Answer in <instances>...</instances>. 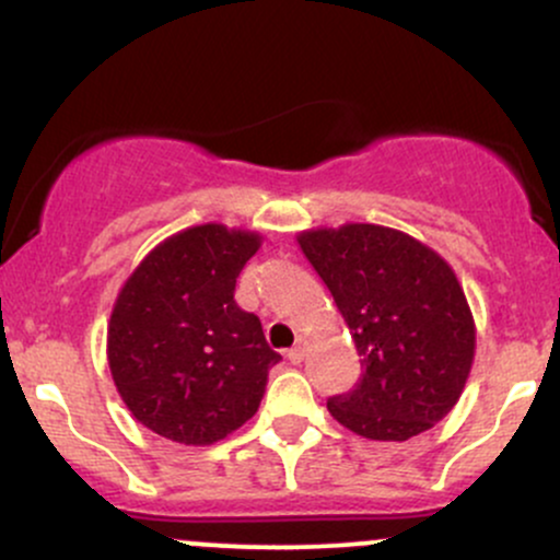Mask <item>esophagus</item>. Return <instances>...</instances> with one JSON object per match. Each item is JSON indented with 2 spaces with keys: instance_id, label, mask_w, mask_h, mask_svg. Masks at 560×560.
Returning a JSON list of instances; mask_svg holds the SVG:
<instances>
[{
  "instance_id": "34e87169",
  "label": "esophagus",
  "mask_w": 560,
  "mask_h": 560,
  "mask_svg": "<svg viewBox=\"0 0 560 560\" xmlns=\"http://www.w3.org/2000/svg\"><path fill=\"white\" fill-rule=\"evenodd\" d=\"M305 339H300V342L298 345H294L292 347V350H289L287 352V358H289V363H294V365H300L302 361H305Z\"/></svg>"
}]
</instances>
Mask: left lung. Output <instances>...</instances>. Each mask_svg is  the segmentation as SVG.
<instances>
[{
	"mask_svg": "<svg viewBox=\"0 0 560 560\" xmlns=\"http://www.w3.org/2000/svg\"><path fill=\"white\" fill-rule=\"evenodd\" d=\"M352 334L363 374L326 408L365 440L405 442L458 402L474 363L471 307L434 249L402 231L345 223L298 236Z\"/></svg>",
	"mask_w": 560,
	"mask_h": 560,
	"instance_id": "8db88e82",
	"label": "left lung"
}]
</instances>
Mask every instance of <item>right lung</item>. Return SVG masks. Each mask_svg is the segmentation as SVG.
<instances>
[{
    "mask_svg": "<svg viewBox=\"0 0 560 560\" xmlns=\"http://www.w3.org/2000/svg\"><path fill=\"white\" fill-rule=\"evenodd\" d=\"M260 247L255 231L191 226L160 242L128 276L107 326L118 395L147 429L213 445L258 410L281 361L260 318L234 300L236 276Z\"/></svg>",
    "mask_w": 560,
    "mask_h": 560,
    "instance_id": "obj_1",
    "label": "right lung"
}]
</instances>
